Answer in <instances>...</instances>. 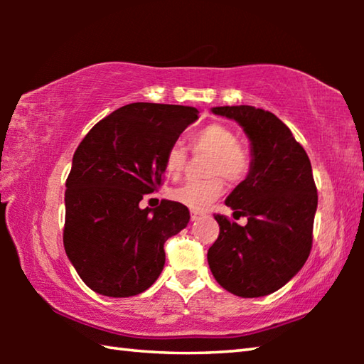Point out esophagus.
<instances>
[{"label": "esophagus", "mask_w": 364, "mask_h": 364, "mask_svg": "<svg viewBox=\"0 0 364 364\" xmlns=\"http://www.w3.org/2000/svg\"><path fill=\"white\" fill-rule=\"evenodd\" d=\"M200 217H204V212H199V210H191V220H193V221L199 220Z\"/></svg>", "instance_id": "obj_1"}]
</instances>
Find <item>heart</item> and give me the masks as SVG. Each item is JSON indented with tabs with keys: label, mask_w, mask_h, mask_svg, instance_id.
<instances>
[{
	"label": "heart",
	"mask_w": 364,
	"mask_h": 364,
	"mask_svg": "<svg viewBox=\"0 0 364 364\" xmlns=\"http://www.w3.org/2000/svg\"><path fill=\"white\" fill-rule=\"evenodd\" d=\"M196 152L212 154L207 164V180H191L171 191V199L191 210H204L218 199L223 191V176L230 183H239L247 176L252 157L244 146L237 143V136L231 128L221 123H210L193 136ZM188 162V152L181 144H171L165 154V173L180 176Z\"/></svg>",
	"instance_id": "obj_1"
}]
</instances>
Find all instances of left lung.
Masks as SVG:
<instances>
[{
    "instance_id": "obj_1",
    "label": "left lung",
    "mask_w": 364,
    "mask_h": 364,
    "mask_svg": "<svg viewBox=\"0 0 364 364\" xmlns=\"http://www.w3.org/2000/svg\"><path fill=\"white\" fill-rule=\"evenodd\" d=\"M250 141L252 165L225 204L247 225L215 215L218 239L208 267L218 284L237 297L273 294L304 267L311 250L318 194L311 164L292 132L274 114L252 106L212 107Z\"/></svg>"
}]
</instances>
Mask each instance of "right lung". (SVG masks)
<instances>
[{
  "label": "right lung",
  "mask_w": 364,
  "mask_h": 364,
  "mask_svg": "<svg viewBox=\"0 0 364 364\" xmlns=\"http://www.w3.org/2000/svg\"><path fill=\"white\" fill-rule=\"evenodd\" d=\"M199 110L133 102L97 122L72 159L65 183L64 247L80 278L106 297L149 289L165 264L164 244L189 223L173 200L141 208L160 186L165 154Z\"/></svg>",
  "instance_id": "add662e5"
}]
</instances>
